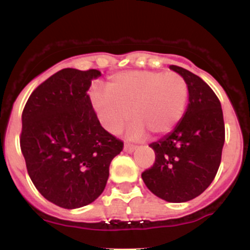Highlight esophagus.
I'll use <instances>...</instances> for the list:
<instances>
[{
  "label": "esophagus",
  "instance_id": "1",
  "mask_svg": "<svg viewBox=\"0 0 250 250\" xmlns=\"http://www.w3.org/2000/svg\"><path fill=\"white\" fill-rule=\"evenodd\" d=\"M123 150H125V152L132 153L133 151L135 150V146H133V145H129V144H125V147H123Z\"/></svg>",
  "mask_w": 250,
  "mask_h": 250
}]
</instances>
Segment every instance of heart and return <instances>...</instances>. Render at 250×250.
I'll return each mask as SVG.
<instances>
[{"label":"heart","mask_w":250,"mask_h":250,"mask_svg":"<svg viewBox=\"0 0 250 250\" xmlns=\"http://www.w3.org/2000/svg\"><path fill=\"white\" fill-rule=\"evenodd\" d=\"M188 102V85L181 75L165 71H125L113 75L106 89L95 90L92 104L110 133L120 132L132 117L129 139L150 132L162 137L178 127Z\"/></svg>","instance_id":"1"}]
</instances>
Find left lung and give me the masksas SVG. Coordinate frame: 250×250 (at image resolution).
Here are the masks:
<instances>
[{
	"instance_id": "8db88e82",
	"label": "left lung",
	"mask_w": 250,
	"mask_h": 250,
	"mask_svg": "<svg viewBox=\"0 0 250 250\" xmlns=\"http://www.w3.org/2000/svg\"><path fill=\"white\" fill-rule=\"evenodd\" d=\"M170 70L188 85V104L178 127L150 144L156 160L141 174L148 190L172 203L193 200L215 178L225 143V125L218 97L197 75L176 65Z\"/></svg>"
}]
</instances>
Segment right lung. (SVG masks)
Masks as SVG:
<instances>
[{"label":"right lung","mask_w":250,"mask_h":250,"mask_svg":"<svg viewBox=\"0 0 250 250\" xmlns=\"http://www.w3.org/2000/svg\"><path fill=\"white\" fill-rule=\"evenodd\" d=\"M99 70L62 69L32 92L21 116L20 148L34 185L49 202H94L123 143L104 129L87 94Z\"/></svg>","instance_id":"add662e5"}]
</instances>
